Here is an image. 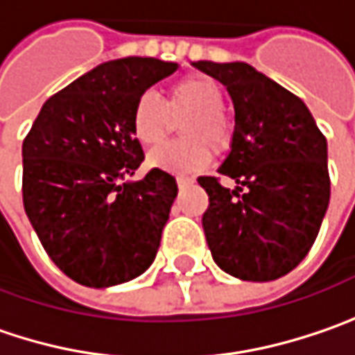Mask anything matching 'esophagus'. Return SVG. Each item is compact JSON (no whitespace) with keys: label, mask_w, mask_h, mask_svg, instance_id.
I'll list each match as a JSON object with an SVG mask.
<instances>
[{"label":"esophagus","mask_w":355,"mask_h":355,"mask_svg":"<svg viewBox=\"0 0 355 355\" xmlns=\"http://www.w3.org/2000/svg\"><path fill=\"white\" fill-rule=\"evenodd\" d=\"M177 184H178V189H187V187L195 184V178L193 177H177Z\"/></svg>","instance_id":"1"}]
</instances>
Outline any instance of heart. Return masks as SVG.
<instances>
[{
    "label": "heart",
    "instance_id": "obj_1",
    "mask_svg": "<svg viewBox=\"0 0 355 355\" xmlns=\"http://www.w3.org/2000/svg\"><path fill=\"white\" fill-rule=\"evenodd\" d=\"M223 88L207 76H189L171 86L164 100L146 90L138 96L130 114V130L142 146H157L180 122L182 140L162 144L148 155V164L166 173H195L213 157L211 148L225 153L231 144V126L223 114Z\"/></svg>",
    "mask_w": 355,
    "mask_h": 355
}]
</instances>
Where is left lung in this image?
I'll use <instances>...</instances> for the list:
<instances>
[{"mask_svg": "<svg viewBox=\"0 0 355 355\" xmlns=\"http://www.w3.org/2000/svg\"><path fill=\"white\" fill-rule=\"evenodd\" d=\"M233 100L235 130L209 195L202 229L220 269L243 282H273L309 253L329 205L327 142L307 106L245 62H193Z\"/></svg>", "mask_w": 355, "mask_h": 355, "instance_id": "1", "label": "left lung"}]
</instances>
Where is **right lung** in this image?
Here are the masks:
<instances>
[{
    "label": "right lung",
    "instance_id": "1",
    "mask_svg": "<svg viewBox=\"0 0 355 355\" xmlns=\"http://www.w3.org/2000/svg\"><path fill=\"white\" fill-rule=\"evenodd\" d=\"M177 70L157 58L104 62L46 100L24 140L26 215L80 285L130 282L157 257L178 187L158 168L126 180L144 160L130 114L138 96Z\"/></svg>",
    "mask_w": 355,
    "mask_h": 355
}]
</instances>
